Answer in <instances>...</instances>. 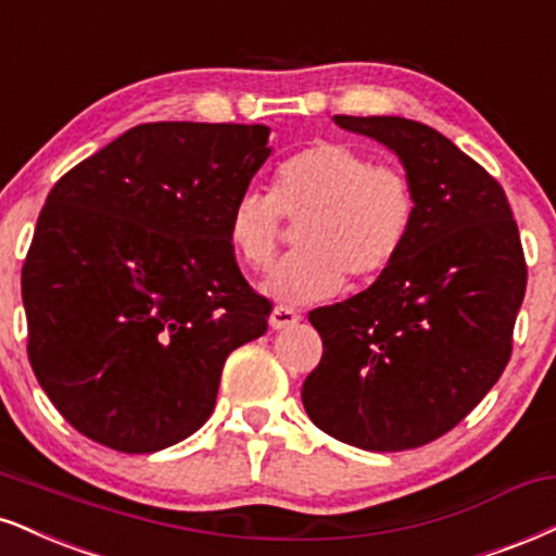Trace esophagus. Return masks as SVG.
<instances>
[{
	"instance_id": "esophagus-1",
	"label": "esophagus",
	"mask_w": 556,
	"mask_h": 556,
	"mask_svg": "<svg viewBox=\"0 0 556 556\" xmlns=\"http://www.w3.org/2000/svg\"><path fill=\"white\" fill-rule=\"evenodd\" d=\"M298 320H300V316H298L295 311H292V307L277 305L271 311V316H269V326H271V329L282 331V329H292V326H295Z\"/></svg>"
}]
</instances>
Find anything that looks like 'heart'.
Wrapping results in <instances>:
<instances>
[{"mask_svg":"<svg viewBox=\"0 0 556 556\" xmlns=\"http://www.w3.org/2000/svg\"><path fill=\"white\" fill-rule=\"evenodd\" d=\"M282 217L298 225L295 256L274 266L264 292L287 305L339 295L344 274L376 279L393 264L417 223V189L399 165L359 147L316 142L277 165L269 193L243 191L227 214L240 264L264 271L277 256Z\"/></svg>","mask_w":556,"mask_h":556,"instance_id":"heart-1","label":"heart"}]
</instances>
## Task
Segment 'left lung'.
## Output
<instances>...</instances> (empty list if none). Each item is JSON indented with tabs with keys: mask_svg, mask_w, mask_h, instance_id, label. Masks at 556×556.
<instances>
[{
	"mask_svg": "<svg viewBox=\"0 0 556 556\" xmlns=\"http://www.w3.org/2000/svg\"><path fill=\"white\" fill-rule=\"evenodd\" d=\"M393 150L417 189L401 256L365 292L307 313L324 357L303 383L313 425L363 451L427 445L503 376L526 258L503 186L432 126L333 116Z\"/></svg>",
	"mask_w": 556,
	"mask_h": 556,
	"instance_id": "8db88e82",
	"label": "left lung"
}]
</instances>
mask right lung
Masks as SVG:
<instances>
[{
    "mask_svg": "<svg viewBox=\"0 0 556 556\" xmlns=\"http://www.w3.org/2000/svg\"><path fill=\"white\" fill-rule=\"evenodd\" d=\"M264 124H139L56 180L23 264L28 359L96 443L155 453L202 427L227 354L266 331L227 214Z\"/></svg>",
    "mask_w": 556,
    "mask_h": 556,
    "instance_id": "1",
    "label": "right lung"
}]
</instances>
